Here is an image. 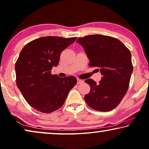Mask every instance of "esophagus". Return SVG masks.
Here are the masks:
<instances>
[{"instance_id":"obj_1","label":"esophagus","mask_w":149,"mask_h":149,"mask_svg":"<svg viewBox=\"0 0 149 149\" xmlns=\"http://www.w3.org/2000/svg\"><path fill=\"white\" fill-rule=\"evenodd\" d=\"M77 84H82L84 82V80L83 79H79V78H78L77 79Z\"/></svg>"}]
</instances>
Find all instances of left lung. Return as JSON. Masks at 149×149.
<instances>
[{"mask_svg": "<svg viewBox=\"0 0 149 149\" xmlns=\"http://www.w3.org/2000/svg\"><path fill=\"white\" fill-rule=\"evenodd\" d=\"M77 42L85 50L89 65L97 67L102 75L98 84L92 79L85 80L90 86V92L84 97L86 102L100 112L112 110L129 86L133 71L130 50L120 40L106 35H88L79 37Z\"/></svg>", "mask_w": 149, "mask_h": 149, "instance_id": "8db88e82", "label": "left lung"}]
</instances>
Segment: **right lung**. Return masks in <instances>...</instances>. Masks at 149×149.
Segmentation results:
<instances>
[{
    "mask_svg": "<svg viewBox=\"0 0 149 149\" xmlns=\"http://www.w3.org/2000/svg\"><path fill=\"white\" fill-rule=\"evenodd\" d=\"M77 37L47 36L28 43L15 63L18 88L29 105L39 112L60 108L70 90L77 84L74 76L59 77L51 70L58 65L60 55Z\"/></svg>",
    "mask_w": 149,
    "mask_h": 149,
    "instance_id": "obj_1",
    "label": "right lung"
}]
</instances>
